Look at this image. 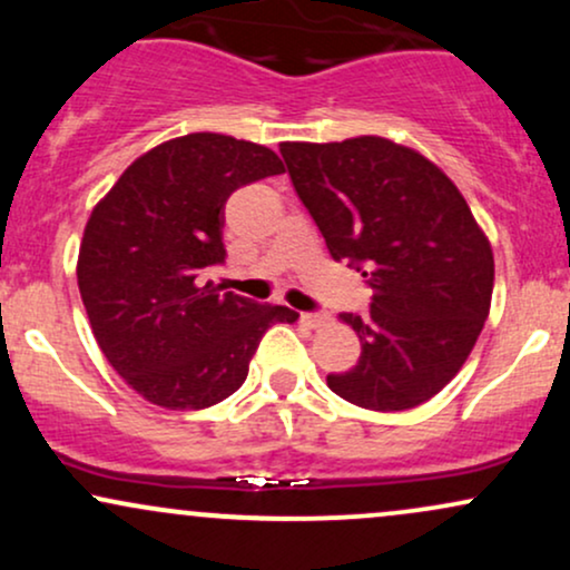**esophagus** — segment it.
Returning <instances> with one entry per match:
<instances>
[{
  "label": "esophagus",
  "instance_id": "obj_1",
  "mask_svg": "<svg viewBox=\"0 0 570 570\" xmlns=\"http://www.w3.org/2000/svg\"><path fill=\"white\" fill-rule=\"evenodd\" d=\"M299 322H303L305 326H311V330H318V326L330 324V316H326V313H303V316H299Z\"/></svg>",
  "mask_w": 570,
  "mask_h": 570
}]
</instances>
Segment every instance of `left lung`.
<instances>
[{
    "label": "left lung",
    "mask_w": 570,
    "mask_h": 570,
    "mask_svg": "<svg viewBox=\"0 0 570 570\" xmlns=\"http://www.w3.org/2000/svg\"><path fill=\"white\" fill-rule=\"evenodd\" d=\"M292 185L335 259L367 278L370 313H343L362 340L326 385L364 410L429 402L472 353L493 297V248L466 198L417 149L383 136L281 144Z\"/></svg>",
    "instance_id": "obj_1"
}]
</instances>
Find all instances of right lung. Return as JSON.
Here are the masks:
<instances>
[{"instance_id": "1", "label": "right lung", "mask_w": 570, "mask_h": 570, "mask_svg": "<svg viewBox=\"0 0 570 570\" xmlns=\"http://www.w3.org/2000/svg\"><path fill=\"white\" fill-rule=\"evenodd\" d=\"M284 174L263 144L187 134L136 158L85 225L77 284L98 348L136 394L203 410L240 389L267 326L299 313L203 284L225 263V203Z\"/></svg>"}]
</instances>
